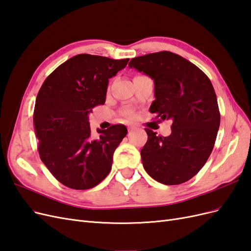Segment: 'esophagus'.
<instances>
[{
    "label": "esophagus",
    "mask_w": 251,
    "mask_h": 251,
    "mask_svg": "<svg viewBox=\"0 0 251 251\" xmlns=\"http://www.w3.org/2000/svg\"><path fill=\"white\" fill-rule=\"evenodd\" d=\"M128 128V133H131L133 130H135V126H128L127 127Z\"/></svg>",
    "instance_id": "obj_1"
}]
</instances>
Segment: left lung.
<instances>
[{
	"label": "left lung",
	"instance_id": "1",
	"mask_svg": "<svg viewBox=\"0 0 251 251\" xmlns=\"http://www.w3.org/2000/svg\"><path fill=\"white\" fill-rule=\"evenodd\" d=\"M128 67L154 80L150 112L173 120L168 137L146 128L143 168L162 184L184 183L203 168L215 146L220 112L214 87L198 67L169 51L132 58Z\"/></svg>",
	"mask_w": 251,
	"mask_h": 251
}]
</instances>
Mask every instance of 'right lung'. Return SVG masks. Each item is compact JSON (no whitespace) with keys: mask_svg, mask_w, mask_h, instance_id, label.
<instances>
[{"mask_svg":"<svg viewBox=\"0 0 251 251\" xmlns=\"http://www.w3.org/2000/svg\"><path fill=\"white\" fill-rule=\"evenodd\" d=\"M128 58L78 54L57 67L45 79L33 113L41 160L60 183L89 189L108 176L113 154L127 133L124 125L97 130L91 138L89 114L103 104L109 78Z\"/></svg>","mask_w":251,"mask_h":251,"instance_id":"obj_1","label":"right lung"}]
</instances>
